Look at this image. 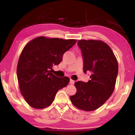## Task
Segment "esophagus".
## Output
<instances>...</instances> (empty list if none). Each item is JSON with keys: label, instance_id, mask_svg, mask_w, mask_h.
Here are the masks:
<instances>
[{"label": "esophagus", "instance_id": "1", "mask_svg": "<svg viewBox=\"0 0 135 135\" xmlns=\"http://www.w3.org/2000/svg\"><path fill=\"white\" fill-rule=\"evenodd\" d=\"M74 83H75V81H74V80H73L72 79H70V83L71 84H74Z\"/></svg>", "mask_w": 135, "mask_h": 135}]
</instances>
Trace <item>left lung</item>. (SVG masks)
Listing matches in <instances>:
<instances>
[{"instance_id":"1","label":"left lung","mask_w":135,"mask_h":135,"mask_svg":"<svg viewBox=\"0 0 135 135\" xmlns=\"http://www.w3.org/2000/svg\"><path fill=\"white\" fill-rule=\"evenodd\" d=\"M83 60V71L92 74L88 82L75 83L77 92L70 98L77 108L93 111L102 106L113 93L118 74V62L110 47L104 42L81 40L77 42Z\"/></svg>"}]
</instances>
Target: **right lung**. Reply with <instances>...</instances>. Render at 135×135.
Returning a JSON list of instances; mask_svg holds the SVG:
<instances>
[{"label":"right lung","mask_w":135,"mask_h":135,"mask_svg":"<svg viewBox=\"0 0 135 135\" xmlns=\"http://www.w3.org/2000/svg\"><path fill=\"white\" fill-rule=\"evenodd\" d=\"M75 39L38 37L25 46L18 60L17 74L22 95L36 109L49 107L58 91L67 86L70 79L52 74L64 54L76 43Z\"/></svg>","instance_id":"add662e5"}]
</instances>
